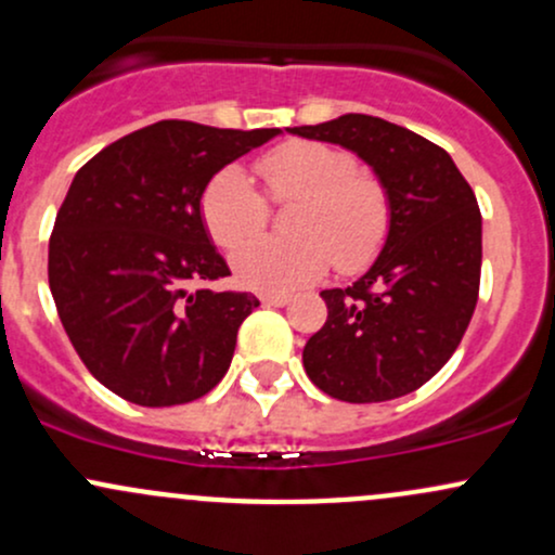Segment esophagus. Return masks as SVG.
Returning <instances> with one entry per match:
<instances>
[{
    "instance_id": "34e87169",
    "label": "esophagus",
    "mask_w": 555,
    "mask_h": 555,
    "mask_svg": "<svg viewBox=\"0 0 555 555\" xmlns=\"http://www.w3.org/2000/svg\"><path fill=\"white\" fill-rule=\"evenodd\" d=\"M260 302L268 308H284L289 306V295H263L260 297Z\"/></svg>"
}]
</instances>
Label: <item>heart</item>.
Segmentation results:
<instances>
[{
    "label": "heart",
    "mask_w": 555,
    "mask_h": 555,
    "mask_svg": "<svg viewBox=\"0 0 555 555\" xmlns=\"http://www.w3.org/2000/svg\"><path fill=\"white\" fill-rule=\"evenodd\" d=\"M268 197L295 199L284 240H254L266 227L263 194L240 166L218 170L203 189L199 218L218 247L231 255L236 282L258 292H292L337 266L363 271L385 247L392 205L376 176L358 170L350 152L321 142H284L258 160Z\"/></svg>",
    "instance_id": "1"
}]
</instances>
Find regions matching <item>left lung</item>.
<instances>
[{
  "instance_id": "left-lung-1",
  "label": "left lung",
  "mask_w": 555,
  "mask_h": 555,
  "mask_svg": "<svg viewBox=\"0 0 555 555\" xmlns=\"http://www.w3.org/2000/svg\"><path fill=\"white\" fill-rule=\"evenodd\" d=\"M287 131L356 152L392 205L387 242L369 271L350 287L321 292L328 315L302 350L306 374L345 403L403 398L446 366L477 308V197L446 150L374 115Z\"/></svg>"
}]
</instances>
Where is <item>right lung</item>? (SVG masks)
Returning <instances> with one entry per match:
<instances>
[{"label":"right lung","mask_w":555,"mask_h":555,"mask_svg":"<svg viewBox=\"0 0 555 555\" xmlns=\"http://www.w3.org/2000/svg\"><path fill=\"white\" fill-rule=\"evenodd\" d=\"M282 129L160 120L76 173L50 236V289L96 382L147 408L192 403L223 379L249 292L186 284L229 276L199 218L208 181Z\"/></svg>","instance_id":"obj_1"}]
</instances>
